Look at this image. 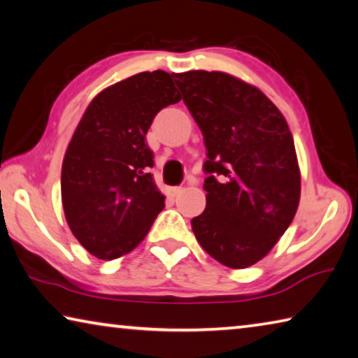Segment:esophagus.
<instances>
[{
  "instance_id": "1",
  "label": "esophagus",
  "mask_w": 358,
  "mask_h": 358,
  "mask_svg": "<svg viewBox=\"0 0 358 358\" xmlns=\"http://www.w3.org/2000/svg\"><path fill=\"white\" fill-rule=\"evenodd\" d=\"M181 191H183V187L181 186H169L167 187V194L171 197H177Z\"/></svg>"
}]
</instances>
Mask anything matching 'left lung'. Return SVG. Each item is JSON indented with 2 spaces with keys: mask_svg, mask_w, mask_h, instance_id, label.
<instances>
[{
  "mask_svg": "<svg viewBox=\"0 0 358 358\" xmlns=\"http://www.w3.org/2000/svg\"><path fill=\"white\" fill-rule=\"evenodd\" d=\"M202 131L207 207L191 221L205 251L229 268H248L271 251L292 222L301 180L286 118L259 88L220 71L175 74Z\"/></svg>",
  "mask_w": 358,
  "mask_h": 358,
  "instance_id": "left-lung-1",
  "label": "left lung"
}]
</instances>
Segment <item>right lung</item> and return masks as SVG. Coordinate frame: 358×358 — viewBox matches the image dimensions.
I'll use <instances>...</instances> for the list:
<instances>
[{"label": "right lung", "instance_id": "1", "mask_svg": "<svg viewBox=\"0 0 358 358\" xmlns=\"http://www.w3.org/2000/svg\"><path fill=\"white\" fill-rule=\"evenodd\" d=\"M181 99L172 76L141 72L94 96L62 167V202L71 232L94 257L113 260L147 237L164 208L148 167L145 137L155 115Z\"/></svg>", "mask_w": 358, "mask_h": 358}]
</instances>
